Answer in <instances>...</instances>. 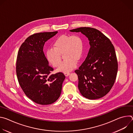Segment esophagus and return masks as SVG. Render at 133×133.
<instances>
[{
	"label": "esophagus",
	"instance_id": "1",
	"mask_svg": "<svg viewBox=\"0 0 133 133\" xmlns=\"http://www.w3.org/2000/svg\"><path fill=\"white\" fill-rule=\"evenodd\" d=\"M64 74H65V75L66 76V77H67V76H68L70 75V72H64Z\"/></svg>",
	"mask_w": 133,
	"mask_h": 133
}]
</instances>
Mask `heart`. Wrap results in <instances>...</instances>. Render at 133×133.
I'll return each instance as SVG.
<instances>
[{
  "label": "heart",
  "mask_w": 133,
  "mask_h": 133,
  "mask_svg": "<svg viewBox=\"0 0 133 133\" xmlns=\"http://www.w3.org/2000/svg\"><path fill=\"white\" fill-rule=\"evenodd\" d=\"M83 50V42L79 36L63 35L54 42L52 48L46 50V57L54 67H57L61 62V55L64 53L65 61L61 64L57 70L66 72L76 67L77 61H80L82 57Z\"/></svg>",
  "instance_id": "1"
}]
</instances>
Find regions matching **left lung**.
<instances>
[{
  "label": "left lung",
  "mask_w": 133,
  "mask_h": 133,
  "mask_svg": "<svg viewBox=\"0 0 133 133\" xmlns=\"http://www.w3.org/2000/svg\"><path fill=\"white\" fill-rule=\"evenodd\" d=\"M81 32L89 41L90 47L87 57L78 69V89L89 99L102 98L110 90L116 80L118 63L114 47L99 30L90 27L70 30Z\"/></svg>",
  "instance_id": "1"
}]
</instances>
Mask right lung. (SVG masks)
Segmentation results:
<instances>
[{"label": "right lung", "mask_w": 133, "mask_h": 133, "mask_svg": "<svg viewBox=\"0 0 133 133\" xmlns=\"http://www.w3.org/2000/svg\"><path fill=\"white\" fill-rule=\"evenodd\" d=\"M57 32H39L29 36L17 55L19 84L29 99L40 105H49L58 99L65 78L61 72L51 74L54 69L49 65L43 51L45 42Z\"/></svg>", "instance_id": "add662e5"}]
</instances>
